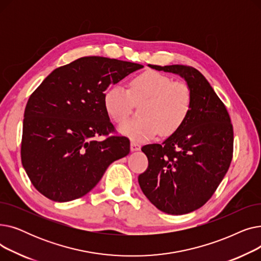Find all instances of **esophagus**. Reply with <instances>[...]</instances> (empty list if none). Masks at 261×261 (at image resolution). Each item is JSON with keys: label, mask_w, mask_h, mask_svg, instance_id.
Returning <instances> with one entry per match:
<instances>
[{"label": "esophagus", "mask_w": 261, "mask_h": 261, "mask_svg": "<svg viewBox=\"0 0 261 261\" xmlns=\"http://www.w3.org/2000/svg\"><path fill=\"white\" fill-rule=\"evenodd\" d=\"M130 149H131V151H139V150L141 149V145L136 142H131Z\"/></svg>", "instance_id": "obj_1"}]
</instances>
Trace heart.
I'll list each match as a JSON object with an SVG mask.
<instances>
[{
	"label": "heart",
	"mask_w": 261,
	"mask_h": 261,
	"mask_svg": "<svg viewBox=\"0 0 261 261\" xmlns=\"http://www.w3.org/2000/svg\"><path fill=\"white\" fill-rule=\"evenodd\" d=\"M134 105H141L140 116L121 125L119 132L144 142L158 133L169 136L183 126L193 107V92L185 82L148 71L134 77L129 90L115 85L103 94L106 112L117 123L129 117Z\"/></svg>",
	"instance_id": "b5f03b06"
}]
</instances>
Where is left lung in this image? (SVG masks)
Segmentation results:
<instances>
[{
	"mask_svg": "<svg viewBox=\"0 0 261 261\" xmlns=\"http://www.w3.org/2000/svg\"><path fill=\"white\" fill-rule=\"evenodd\" d=\"M148 65L184 78L193 92V107L183 126L167 140L142 148L148 168L139 175V184L158 210L188 214L212 198L227 172L234 144L232 125L224 103L195 67Z\"/></svg>",
	"mask_w": 261,
	"mask_h": 261,
	"instance_id": "left-lung-1",
	"label": "left lung"
}]
</instances>
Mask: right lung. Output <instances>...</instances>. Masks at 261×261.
<instances>
[{"instance_id": "1", "label": "right lung", "mask_w": 261, "mask_h": 261, "mask_svg": "<svg viewBox=\"0 0 261 261\" xmlns=\"http://www.w3.org/2000/svg\"><path fill=\"white\" fill-rule=\"evenodd\" d=\"M142 64L98 56L54 70L27 101L21 143L22 165L39 193L55 202L87 195L109 165L130 152L125 136L103 106L110 87ZM107 136L97 141L98 136Z\"/></svg>"}]
</instances>
